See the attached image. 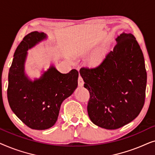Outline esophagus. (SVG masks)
<instances>
[{"label": "esophagus", "mask_w": 155, "mask_h": 155, "mask_svg": "<svg viewBox=\"0 0 155 155\" xmlns=\"http://www.w3.org/2000/svg\"><path fill=\"white\" fill-rule=\"evenodd\" d=\"M83 84H84L83 80H82L81 76H79V78H78V86L82 87L83 86Z\"/></svg>", "instance_id": "34e87169"}]
</instances>
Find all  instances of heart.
I'll use <instances>...</instances> for the list:
<instances>
[{
    "instance_id": "b5f03b06",
    "label": "heart",
    "mask_w": 155,
    "mask_h": 155,
    "mask_svg": "<svg viewBox=\"0 0 155 155\" xmlns=\"http://www.w3.org/2000/svg\"><path fill=\"white\" fill-rule=\"evenodd\" d=\"M105 51L103 48H100L95 51L94 52H93L92 54L89 56L88 58V62L90 63L91 65H99V63L102 62L105 57Z\"/></svg>"
}]
</instances>
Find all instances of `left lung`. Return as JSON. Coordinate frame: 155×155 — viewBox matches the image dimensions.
I'll use <instances>...</instances> for the list:
<instances>
[{
    "instance_id": "left-lung-1",
    "label": "left lung",
    "mask_w": 155,
    "mask_h": 155,
    "mask_svg": "<svg viewBox=\"0 0 155 155\" xmlns=\"http://www.w3.org/2000/svg\"><path fill=\"white\" fill-rule=\"evenodd\" d=\"M98 66L82 68L80 74L90 92L89 117L101 128L114 130L139 115L145 98L147 73L135 37L123 32Z\"/></svg>"
}]
</instances>
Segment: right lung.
<instances>
[{
    "instance_id": "1",
    "label": "right lung",
    "mask_w": 155,
    "mask_h": 155,
    "mask_svg": "<svg viewBox=\"0 0 155 155\" xmlns=\"http://www.w3.org/2000/svg\"><path fill=\"white\" fill-rule=\"evenodd\" d=\"M47 35L35 31L23 38L13 56L8 73V99L13 113L31 129L46 130L56 124L61 104L78 87L79 73L73 69L63 74L51 65L39 78L32 80L25 73L27 51Z\"/></svg>"
}]
</instances>
